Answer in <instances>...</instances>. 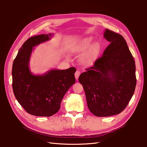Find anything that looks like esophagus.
Instances as JSON below:
<instances>
[{
    "instance_id": "1",
    "label": "esophagus",
    "mask_w": 147,
    "mask_h": 147,
    "mask_svg": "<svg viewBox=\"0 0 147 147\" xmlns=\"http://www.w3.org/2000/svg\"><path fill=\"white\" fill-rule=\"evenodd\" d=\"M80 74V72L79 71H76L74 75H75V78H76V80L78 79Z\"/></svg>"
}]
</instances>
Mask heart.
I'll return each mask as SVG.
<instances>
[{
	"mask_svg": "<svg viewBox=\"0 0 147 147\" xmlns=\"http://www.w3.org/2000/svg\"><path fill=\"white\" fill-rule=\"evenodd\" d=\"M92 42V38H86L83 40L79 45L76 46L74 49V51L76 52H82L85 51L88 49L90 46ZM99 49V45L98 43L95 44L91 48L90 52L88 55H86L83 58V62L86 64H89L94 60L96 53L98 52Z\"/></svg>",
	"mask_w": 147,
	"mask_h": 147,
	"instance_id": "1",
	"label": "heart"
}]
</instances>
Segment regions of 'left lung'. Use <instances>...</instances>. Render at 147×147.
Listing matches in <instances>:
<instances>
[{"label":"left lung","instance_id":"1","mask_svg":"<svg viewBox=\"0 0 147 147\" xmlns=\"http://www.w3.org/2000/svg\"><path fill=\"white\" fill-rule=\"evenodd\" d=\"M104 36L110 45L94 65L86 68L79 78L88 109L98 117L122 112L132 98L136 84L135 62L125 38L109 29Z\"/></svg>","mask_w":147,"mask_h":147}]
</instances>
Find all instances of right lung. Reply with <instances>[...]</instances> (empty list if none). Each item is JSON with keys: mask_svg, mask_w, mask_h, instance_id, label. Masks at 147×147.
<instances>
[{"mask_svg": "<svg viewBox=\"0 0 147 147\" xmlns=\"http://www.w3.org/2000/svg\"><path fill=\"white\" fill-rule=\"evenodd\" d=\"M51 34L30 37L20 49L12 69V88L19 104L28 113L50 117L57 113L67 91L75 83L76 69H53L42 76H35L28 68L33 47L50 39Z\"/></svg>", "mask_w": 147, "mask_h": 147, "instance_id": "right-lung-1", "label": "right lung"}]
</instances>
